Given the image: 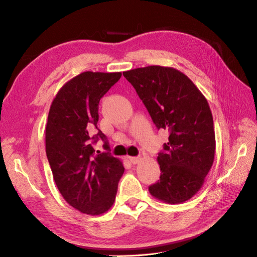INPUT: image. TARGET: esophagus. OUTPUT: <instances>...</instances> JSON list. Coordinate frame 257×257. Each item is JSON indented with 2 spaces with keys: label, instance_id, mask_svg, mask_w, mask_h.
I'll return each mask as SVG.
<instances>
[{
  "label": "esophagus",
  "instance_id": "34e87169",
  "mask_svg": "<svg viewBox=\"0 0 257 257\" xmlns=\"http://www.w3.org/2000/svg\"><path fill=\"white\" fill-rule=\"evenodd\" d=\"M129 161L133 164H137V163H139L140 161H141V158L140 157H129Z\"/></svg>",
  "mask_w": 257,
  "mask_h": 257
}]
</instances>
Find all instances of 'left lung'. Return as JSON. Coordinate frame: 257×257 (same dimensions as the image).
I'll use <instances>...</instances> for the list:
<instances>
[{
  "instance_id": "left-lung-1",
  "label": "left lung",
  "mask_w": 257,
  "mask_h": 257,
  "mask_svg": "<svg viewBox=\"0 0 257 257\" xmlns=\"http://www.w3.org/2000/svg\"><path fill=\"white\" fill-rule=\"evenodd\" d=\"M158 129L170 131L160 152V180L149 192L161 201L181 204L201 188L211 169L216 137L209 104L187 75L150 65L124 71Z\"/></svg>"
}]
</instances>
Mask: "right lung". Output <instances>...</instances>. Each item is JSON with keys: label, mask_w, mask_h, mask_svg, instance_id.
<instances>
[{"label": "right lung", "mask_w": 257, "mask_h": 257, "mask_svg": "<svg viewBox=\"0 0 257 257\" xmlns=\"http://www.w3.org/2000/svg\"><path fill=\"white\" fill-rule=\"evenodd\" d=\"M121 72L86 71L59 89L48 115L46 153L53 180L70 206L98 216L112 206L124 168L110 152H95L99 138L109 151L106 136L97 128L100 98L120 79Z\"/></svg>", "instance_id": "right-lung-1"}]
</instances>
